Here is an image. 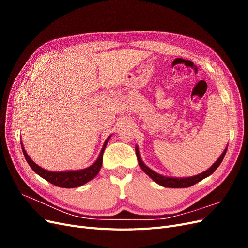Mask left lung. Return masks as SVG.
<instances>
[{
    "label": "left lung",
    "instance_id": "1",
    "mask_svg": "<svg viewBox=\"0 0 248 248\" xmlns=\"http://www.w3.org/2000/svg\"><path fill=\"white\" fill-rule=\"evenodd\" d=\"M227 149L226 148L223 150V152L221 153V155L218 157V159H217L211 167H210L208 170H206L205 171L201 172L199 175L196 176H191V177H181V178H178V177H169V176H163L158 174V172L154 171L153 170H151L150 168H148L146 164L142 161L141 157H140V149L139 146H136V152H137V157H138V161L140 169L144 170L146 174L151 178L154 182H156L157 184H159L163 187H169V188H186V187H190L192 185H194L196 183L202 181V179H205L207 177H209L210 175H212L214 170L220 166V163L223 159L224 155L227 153Z\"/></svg>",
    "mask_w": 248,
    "mask_h": 248
}]
</instances>
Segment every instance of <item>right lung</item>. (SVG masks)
<instances>
[{"label":"right lung","mask_w":248,"mask_h":248,"mask_svg":"<svg viewBox=\"0 0 248 248\" xmlns=\"http://www.w3.org/2000/svg\"><path fill=\"white\" fill-rule=\"evenodd\" d=\"M111 134L106 140V141H104L101 151L98 157H97V159L95 160V162H93V164H91V166L86 169L76 170L52 171V170L43 169L40 166H38L37 163H35L31 159V157L28 155L24 145H22V141H20V144H21L22 153L25 155L27 162L37 175H39L41 178H43L44 180H46V181L56 186L63 187V188H76V187H79L81 185L86 184L87 182L91 181L92 179H94L97 175H98V172L102 166V156H103L104 149H106Z\"/></svg>","instance_id":"1"}]
</instances>
